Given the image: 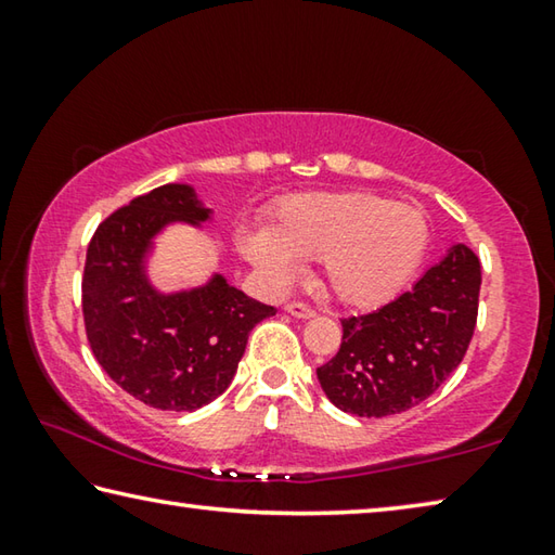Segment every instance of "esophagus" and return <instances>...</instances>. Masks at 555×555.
Listing matches in <instances>:
<instances>
[{
  "label": "esophagus",
  "instance_id": "obj_1",
  "mask_svg": "<svg viewBox=\"0 0 555 555\" xmlns=\"http://www.w3.org/2000/svg\"><path fill=\"white\" fill-rule=\"evenodd\" d=\"M286 313L294 315V318H300V321H308V318H315L313 308L306 306V304H298V300H294V304L286 306Z\"/></svg>",
  "mask_w": 555,
  "mask_h": 555
}]
</instances>
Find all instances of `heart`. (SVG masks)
Instances as JSON below:
<instances>
[{
    "mask_svg": "<svg viewBox=\"0 0 555 555\" xmlns=\"http://www.w3.org/2000/svg\"><path fill=\"white\" fill-rule=\"evenodd\" d=\"M428 247L424 210L362 191L300 193L274 205L267 230L242 228L237 249L271 284L300 261H323V286L343 306L379 308L406 286Z\"/></svg>",
    "mask_w": 555,
    "mask_h": 555,
    "instance_id": "obj_1",
    "label": "heart"
}]
</instances>
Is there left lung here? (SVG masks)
<instances>
[{"label":"left lung","mask_w":555,"mask_h":555,"mask_svg":"<svg viewBox=\"0 0 555 555\" xmlns=\"http://www.w3.org/2000/svg\"><path fill=\"white\" fill-rule=\"evenodd\" d=\"M480 259L453 244L411 291L367 315L343 318V343L318 382L337 409L364 418L428 399L467 352L480 304Z\"/></svg>","instance_id":"8db88e82"}]
</instances>
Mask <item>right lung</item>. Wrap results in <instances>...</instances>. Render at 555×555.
<instances>
[{
	"mask_svg": "<svg viewBox=\"0 0 555 555\" xmlns=\"http://www.w3.org/2000/svg\"><path fill=\"white\" fill-rule=\"evenodd\" d=\"M210 210L185 183H166L109 215L88 244L82 318L100 367L162 411H195L230 387L259 321L274 306L212 274L205 286L162 294L146 276L154 237L171 222L198 228Z\"/></svg>",
	"mask_w": 555,
	"mask_h": 555,
	"instance_id": "right-lung-1",
	"label": "right lung"
}]
</instances>
